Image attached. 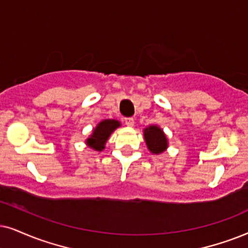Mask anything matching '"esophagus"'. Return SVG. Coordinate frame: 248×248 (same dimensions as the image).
Listing matches in <instances>:
<instances>
[{"label":"esophagus","instance_id":"1","mask_svg":"<svg viewBox=\"0 0 248 248\" xmlns=\"http://www.w3.org/2000/svg\"><path fill=\"white\" fill-rule=\"evenodd\" d=\"M124 124H126V126H128V127H133L135 121H134L133 118H126V119H124Z\"/></svg>","mask_w":248,"mask_h":248}]
</instances>
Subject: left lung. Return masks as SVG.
I'll return each instance as SVG.
<instances>
[{
  "label": "left lung",
  "mask_w": 248,
  "mask_h": 248,
  "mask_svg": "<svg viewBox=\"0 0 248 248\" xmlns=\"http://www.w3.org/2000/svg\"><path fill=\"white\" fill-rule=\"evenodd\" d=\"M143 131L144 140H145L147 149L150 150V152L159 155V153L166 151V149L168 147V140L160 127L153 124V126L146 127Z\"/></svg>",
  "instance_id": "8db88e82"
}]
</instances>
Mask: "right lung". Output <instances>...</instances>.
<instances>
[{"label": "right lung", "mask_w": 248, "mask_h": 248, "mask_svg": "<svg viewBox=\"0 0 248 248\" xmlns=\"http://www.w3.org/2000/svg\"><path fill=\"white\" fill-rule=\"evenodd\" d=\"M120 126L121 124L118 120L108 119V120L101 121L93 130V134L87 139L86 144L95 151H102L105 149V143L111 134Z\"/></svg>", "instance_id": "obj_1"}]
</instances>
